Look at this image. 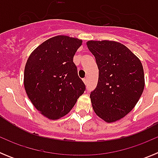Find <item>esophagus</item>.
Returning <instances> with one entry per match:
<instances>
[{
  "label": "esophagus",
  "instance_id": "34e87169",
  "mask_svg": "<svg viewBox=\"0 0 158 158\" xmlns=\"http://www.w3.org/2000/svg\"><path fill=\"white\" fill-rule=\"evenodd\" d=\"M83 82L86 85V84H87V78H84V79H83Z\"/></svg>",
  "mask_w": 158,
  "mask_h": 158
}]
</instances>
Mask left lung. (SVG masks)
I'll list each match as a JSON object with an SVG mask.
<instances>
[{"mask_svg":"<svg viewBox=\"0 0 158 158\" xmlns=\"http://www.w3.org/2000/svg\"><path fill=\"white\" fill-rule=\"evenodd\" d=\"M99 69L98 83L90 94L95 113L107 123L119 120L139 101L145 77L139 58L118 42H87Z\"/></svg>","mask_w":158,"mask_h":158,"instance_id":"obj_1","label":"left lung"}]
</instances>
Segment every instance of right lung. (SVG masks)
<instances>
[{
    "instance_id": "obj_1",
    "label": "right lung",
    "mask_w": 158,
    "mask_h": 158,
    "mask_svg": "<svg viewBox=\"0 0 158 158\" xmlns=\"http://www.w3.org/2000/svg\"><path fill=\"white\" fill-rule=\"evenodd\" d=\"M81 44L76 38L54 36L36 47L26 62L25 91L34 107L50 119L68 114L85 90L73 61Z\"/></svg>"
}]
</instances>
